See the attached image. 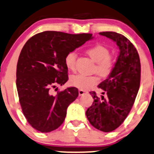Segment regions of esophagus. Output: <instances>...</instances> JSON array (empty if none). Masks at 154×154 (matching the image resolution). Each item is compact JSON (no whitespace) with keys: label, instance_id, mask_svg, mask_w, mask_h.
<instances>
[{"label":"esophagus","instance_id":"1","mask_svg":"<svg viewBox=\"0 0 154 154\" xmlns=\"http://www.w3.org/2000/svg\"><path fill=\"white\" fill-rule=\"evenodd\" d=\"M86 92H87L83 90V89H80V90H79V95H80V96H81V95H84V94L86 93Z\"/></svg>","mask_w":154,"mask_h":154}]
</instances>
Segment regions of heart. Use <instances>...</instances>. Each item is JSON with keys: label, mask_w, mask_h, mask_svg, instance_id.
I'll return each mask as SVG.
<instances>
[{"label": "heart", "mask_w": 154, "mask_h": 154, "mask_svg": "<svg viewBox=\"0 0 154 154\" xmlns=\"http://www.w3.org/2000/svg\"><path fill=\"white\" fill-rule=\"evenodd\" d=\"M86 53L96 65L95 71L101 77H107L111 73L114 66V59L110 54V50L101 44H95L86 49ZM77 55L74 51L69 52L65 56V65L70 71H74L76 68ZM71 85L78 89L87 90L99 82V77L97 75H84L77 74L70 79Z\"/></svg>", "instance_id": "1"}]
</instances>
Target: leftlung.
I'll list each match as a JSON object with an SVG mask.
<instances>
[{
  "label": "left lung",
  "instance_id": "left-lung-1",
  "mask_svg": "<svg viewBox=\"0 0 154 154\" xmlns=\"http://www.w3.org/2000/svg\"><path fill=\"white\" fill-rule=\"evenodd\" d=\"M99 34L116 42L120 52L110 74L98 85L107 98L89 92L94 101L86 115L95 129L109 132L123 123L133 106L140 87L141 62L135 47L123 34L113 31Z\"/></svg>",
  "mask_w": 154,
  "mask_h": 154
}]
</instances>
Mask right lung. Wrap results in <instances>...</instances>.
I'll return each instance as SVG.
<instances>
[{
    "label": "right lung",
    "instance_id": "1",
    "mask_svg": "<svg viewBox=\"0 0 154 154\" xmlns=\"http://www.w3.org/2000/svg\"><path fill=\"white\" fill-rule=\"evenodd\" d=\"M92 35L47 31L31 37L24 45L18 59L16 87L24 116L36 130L50 132L63 123L78 89L69 87L54 95L51 89L68 81L67 53L92 39Z\"/></svg>",
    "mask_w": 154,
    "mask_h": 154
}]
</instances>
